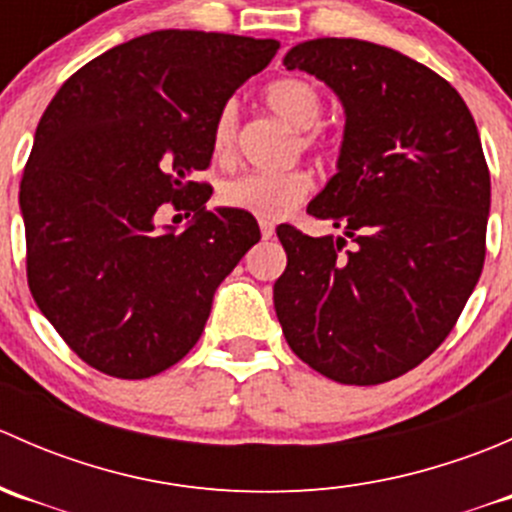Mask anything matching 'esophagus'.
<instances>
[{
    "label": "esophagus",
    "mask_w": 512,
    "mask_h": 512,
    "mask_svg": "<svg viewBox=\"0 0 512 512\" xmlns=\"http://www.w3.org/2000/svg\"><path fill=\"white\" fill-rule=\"evenodd\" d=\"M260 232H262V240H272L275 237V225L270 220H260Z\"/></svg>",
    "instance_id": "esophagus-1"
}]
</instances>
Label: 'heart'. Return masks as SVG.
I'll return each instance as SVG.
<instances>
[{
    "label": "heart",
    "instance_id": "b5f03b06",
    "mask_svg": "<svg viewBox=\"0 0 512 512\" xmlns=\"http://www.w3.org/2000/svg\"><path fill=\"white\" fill-rule=\"evenodd\" d=\"M265 103L282 121L297 128L299 146L304 151L322 148L327 136L317 128V121L324 111V96L312 81L280 79L265 89ZM237 138V108L235 103H225L213 123V153L218 160H230L235 153ZM312 190V175L307 170H282V173H245L227 180L220 188V200L232 210H242L255 218L275 220L297 208Z\"/></svg>",
    "mask_w": 512,
    "mask_h": 512
}]
</instances>
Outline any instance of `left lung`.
<instances>
[{
  "mask_svg": "<svg viewBox=\"0 0 512 512\" xmlns=\"http://www.w3.org/2000/svg\"><path fill=\"white\" fill-rule=\"evenodd\" d=\"M285 66L344 103L339 173L307 208L344 235L277 227V319L327 379L384 384L441 347L483 270L490 173L476 121L436 71L371 41H304Z\"/></svg>",
  "mask_w": 512,
  "mask_h": 512,
  "instance_id": "left-lung-1",
  "label": "left lung"
}]
</instances>
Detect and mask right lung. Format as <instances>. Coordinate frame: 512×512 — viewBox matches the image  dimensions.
I'll list each match as a JSON object with an SVG mask.
<instances>
[{
  "label": "right lung",
  "instance_id": "add662e5",
  "mask_svg": "<svg viewBox=\"0 0 512 512\" xmlns=\"http://www.w3.org/2000/svg\"><path fill=\"white\" fill-rule=\"evenodd\" d=\"M275 39L163 29L113 46L64 81L36 126L19 185L27 282L79 359L116 379L178 364L220 282L260 240L250 213L205 210L227 98L265 69ZM165 202L196 215L157 230Z\"/></svg>",
  "mask_w": 512,
  "mask_h": 512
}]
</instances>
